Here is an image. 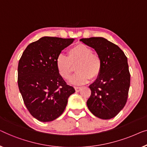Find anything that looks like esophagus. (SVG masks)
<instances>
[{
  "label": "esophagus",
  "instance_id": "34e87169",
  "mask_svg": "<svg viewBox=\"0 0 147 147\" xmlns=\"http://www.w3.org/2000/svg\"><path fill=\"white\" fill-rule=\"evenodd\" d=\"M74 89H75L76 92H79L80 90H81V87H79V86H75V87H74Z\"/></svg>",
  "mask_w": 147,
  "mask_h": 147
}]
</instances>
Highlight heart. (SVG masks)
Returning a JSON list of instances; mask_svg holds the SVG:
<instances>
[{"instance_id": "b5f03b06", "label": "heart", "mask_w": 147, "mask_h": 147, "mask_svg": "<svg viewBox=\"0 0 147 147\" xmlns=\"http://www.w3.org/2000/svg\"><path fill=\"white\" fill-rule=\"evenodd\" d=\"M67 55V57L59 55L56 59L57 71L65 80L69 79L76 65L77 73L70 80L71 83L75 85L86 83L90 78L95 80L100 74L102 69L101 59L87 45L78 43L69 49Z\"/></svg>"}]
</instances>
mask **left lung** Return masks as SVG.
Listing matches in <instances>:
<instances>
[{
    "label": "left lung",
    "mask_w": 147,
    "mask_h": 147,
    "mask_svg": "<svg viewBox=\"0 0 147 147\" xmlns=\"http://www.w3.org/2000/svg\"><path fill=\"white\" fill-rule=\"evenodd\" d=\"M93 48L102 63L101 73L90 84L91 94L86 105L89 111L101 119H111L127 103L131 82L127 58L117 45L102 37L80 40Z\"/></svg>",
    "instance_id": "1"
}]
</instances>
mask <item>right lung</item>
Returning a JSON list of instances; mask_svg holds the SVG:
<instances>
[{"label":"right lung","mask_w":147,"mask_h":147,"mask_svg":"<svg viewBox=\"0 0 147 147\" xmlns=\"http://www.w3.org/2000/svg\"><path fill=\"white\" fill-rule=\"evenodd\" d=\"M74 38L44 36L28 45L18 65V85L26 109L41 122L57 119L75 90L56 67V59Z\"/></svg>","instance_id":"1"}]
</instances>
